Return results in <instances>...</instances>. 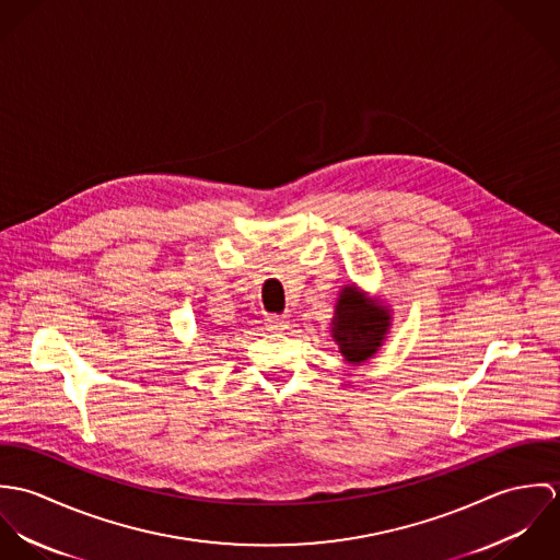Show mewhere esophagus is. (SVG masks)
Wrapping results in <instances>:
<instances>
[{"instance_id":"esophagus-1","label":"esophagus","mask_w":560,"mask_h":560,"mask_svg":"<svg viewBox=\"0 0 560 560\" xmlns=\"http://www.w3.org/2000/svg\"><path fill=\"white\" fill-rule=\"evenodd\" d=\"M289 327V319L287 317H269L267 319V329L269 331H282Z\"/></svg>"}]
</instances>
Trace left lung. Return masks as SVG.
<instances>
[{"mask_svg":"<svg viewBox=\"0 0 560 560\" xmlns=\"http://www.w3.org/2000/svg\"><path fill=\"white\" fill-rule=\"evenodd\" d=\"M334 338L349 362L369 360L390 327L388 311L371 304L355 287H345L331 320Z\"/></svg>","mask_w":560,"mask_h":560,"instance_id":"8db88e82","label":"left lung"}]
</instances>
